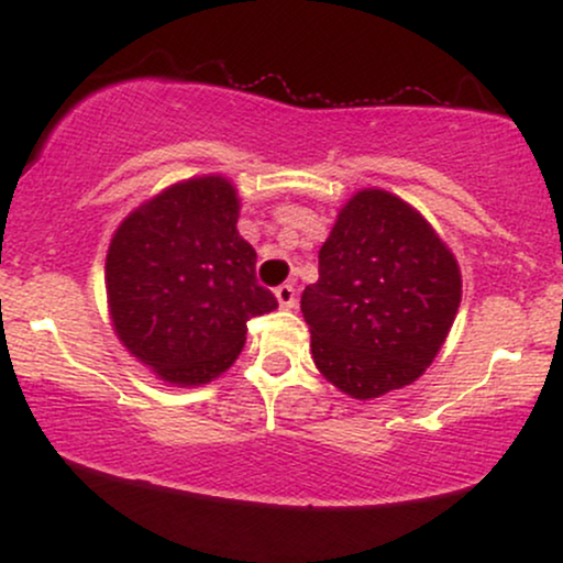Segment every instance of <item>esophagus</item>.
<instances>
[{
	"mask_svg": "<svg viewBox=\"0 0 563 563\" xmlns=\"http://www.w3.org/2000/svg\"><path fill=\"white\" fill-rule=\"evenodd\" d=\"M275 296H277V301H280V307H286V309H290L296 303V288L294 286H277Z\"/></svg>",
	"mask_w": 563,
	"mask_h": 563,
	"instance_id": "34e87169",
	"label": "esophagus"
}]
</instances>
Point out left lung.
Wrapping results in <instances>:
<instances>
[{"label": "left lung", "instance_id": "left-lung-1", "mask_svg": "<svg viewBox=\"0 0 563 563\" xmlns=\"http://www.w3.org/2000/svg\"><path fill=\"white\" fill-rule=\"evenodd\" d=\"M461 307V269L431 224L386 190L357 192L320 249L301 312L314 365L335 389L373 399L412 384Z\"/></svg>", "mask_w": 563, "mask_h": 563}]
</instances>
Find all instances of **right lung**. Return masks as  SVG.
I'll return each mask as SVG.
<instances>
[{"label":"right lung","instance_id":"obj_1","mask_svg":"<svg viewBox=\"0 0 563 563\" xmlns=\"http://www.w3.org/2000/svg\"><path fill=\"white\" fill-rule=\"evenodd\" d=\"M238 206L224 177L187 179L129 214L108 249L115 333L169 384H206L228 371L245 322L277 307L235 228Z\"/></svg>","mask_w":563,"mask_h":563}]
</instances>
